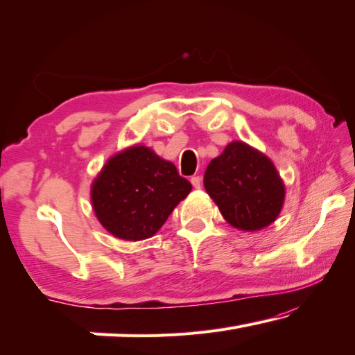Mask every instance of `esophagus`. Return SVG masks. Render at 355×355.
<instances>
[{"label":"esophagus","instance_id":"esophagus-1","mask_svg":"<svg viewBox=\"0 0 355 355\" xmlns=\"http://www.w3.org/2000/svg\"><path fill=\"white\" fill-rule=\"evenodd\" d=\"M191 183H193V187L196 189H199L202 187V178L199 175H194L193 178H191Z\"/></svg>","mask_w":355,"mask_h":355}]
</instances>
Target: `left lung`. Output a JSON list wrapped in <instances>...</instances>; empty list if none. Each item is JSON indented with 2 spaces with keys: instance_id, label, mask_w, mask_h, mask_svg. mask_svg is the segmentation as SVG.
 <instances>
[{
  "instance_id": "left-lung-1",
  "label": "left lung",
  "mask_w": 355,
  "mask_h": 355,
  "mask_svg": "<svg viewBox=\"0 0 355 355\" xmlns=\"http://www.w3.org/2000/svg\"><path fill=\"white\" fill-rule=\"evenodd\" d=\"M204 187L230 226L248 232L277 219L286 193L273 162L245 142L229 144L211 159Z\"/></svg>"
}]
</instances>
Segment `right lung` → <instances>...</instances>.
Segmentation results:
<instances>
[{
  "mask_svg": "<svg viewBox=\"0 0 355 355\" xmlns=\"http://www.w3.org/2000/svg\"><path fill=\"white\" fill-rule=\"evenodd\" d=\"M191 189L172 162L136 145L107 161L93 182L92 204L112 235L137 241L153 237Z\"/></svg>",
  "mask_w": 355,
  "mask_h": 355,
  "instance_id": "right-lung-1",
  "label": "right lung"
}]
</instances>
